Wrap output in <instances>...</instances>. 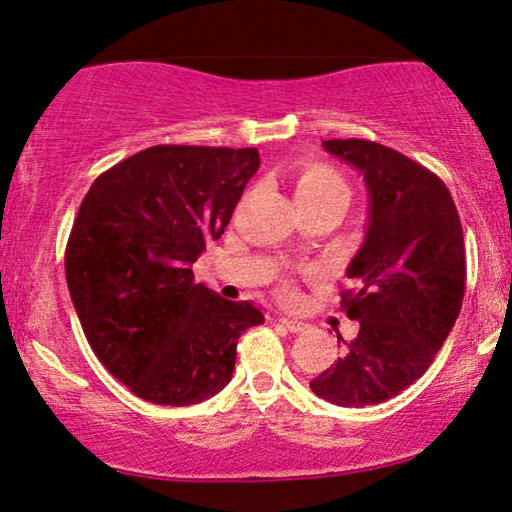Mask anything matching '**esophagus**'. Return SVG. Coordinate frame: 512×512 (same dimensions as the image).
I'll use <instances>...</instances> for the list:
<instances>
[{"instance_id":"34e87169","label":"esophagus","mask_w":512,"mask_h":512,"mask_svg":"<svg viewBox=\"0 0 512 512\" xmlns=\"http://www.w3.org/2000/svg\"><path fill=\"white\" fill-rule=\"evenodd\" d=\"M279 322L283 327L288 329V332H293V334H300V332H304L306 329V325L302 320H293V318H279Z\"/></svg>"}]
</instances>
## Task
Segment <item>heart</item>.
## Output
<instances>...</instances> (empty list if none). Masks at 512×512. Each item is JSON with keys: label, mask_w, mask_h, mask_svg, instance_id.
Returning <instances> with one entry per match:
<instances>
[{"label": "heart", "mask_w": 512, "mask_h": 512, "mask_svg": "<svg viewBox=\"0 0 512 512\" xmlns=\"http://www.w3.org/2000/svg\"><path fill=\"white\" fill-rule=\"evenodd\" d=\"M295 199L300 206H338L345 208L350 201V187L334 167L322 162H302L293 178ZM283 295H293V288L283 286Z\"/></svg>", "instance_id": "b5f03b06"}]
</instances>
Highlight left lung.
Wrapping results in <instances>:
<instances>
[{"instance_id":"1","label":"left lung","mask_w":512,"mask_h":512,"mask_svg":"<svg viewBox=\"0 0 512 512\" xmlns=\"http://www.w3.org/2000/svg\"><path fill=\"white\" fill-rule=\"evenodd\" d=\"M329 153L359 169L368 190L366 240L348 265L357 290L341 309L359 322L352 341L311 380L341 407L384 403L428 371L458 318L467 281L462 224L442 178L389 146L329 139Z\"/></svg>"}]
</instances>
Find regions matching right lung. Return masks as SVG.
I'll return each instance as SVG.
<instances>
[{"instance_id": "add662e5", "label": "right lung", "mask_w": 512, "mask_h": 512, "mask_svg": "<svg viewBox=\"0 0 512 512\" xmlns=\"http://www.w3.org/2000/svg\"><path fill=\"white\" fill-rule=\"evenodd\" d=\"M256 148L151 146L86 192L66 245V281L102 366L155 405H196L231 382L238 338L265 322L194 281L258 171Z\"/></svg>"}]
</instances>
